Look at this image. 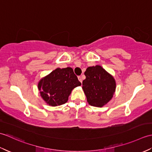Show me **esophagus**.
<instances>
[{"label": "esophagus", "instance_id": "obj_1", "mask_svg": "<svg viewBox=\"0 0 152 152\" xmlns=\"http://www.w3.org/2000/svg\"><path fill=\"white\" fill-rule=\"evenodd\" d=\"M78 80H79V81L80 82H82V77L81 76H78Z\"/></svg>", "mask_w": 152, "mask_h": 152}]
</instances>
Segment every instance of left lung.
Here are the masks:
<instances>
[{"instance_id":"1","label":"left lung","mask_w":152,"mask_h":152,"mask_svg":"<svg viewBox=\"0 0 152 152\" xmlns=\"http://www.w3.org/2000/svg\"><path fill=\"white\" fill-rule=\"evenodd\" d=\"M84 74L82 89L89 104L102 107L107 104L115 91L114 77L99 65L88 67Z\"/></svg>"}]
</instances>
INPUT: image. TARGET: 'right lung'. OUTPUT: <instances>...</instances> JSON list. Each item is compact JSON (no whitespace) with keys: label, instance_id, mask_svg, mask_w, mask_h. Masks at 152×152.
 Instances as JSON below:
<instances>
[{"label":"right lung","instance_id":"1","mask_svg":"<svg viewBox=\"0 0 152 152\" xmlns=\"http://www.w3.org/2000/svg\"><path fill=\"white\" fill-rule=\"evenodd\" d=\"M81 84L72 68H57L40 80L38 88L48 104L56 106L66 103L72 90Z\"/></svg>","mask_w":152,"mask_h":152}]
</instances>
